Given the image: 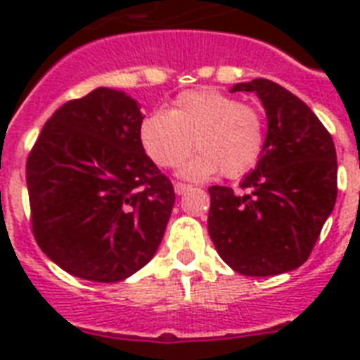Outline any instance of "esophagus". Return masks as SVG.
<instances>
[{
    "mask_svg": "<svg viewBox=\"0 0 360 360\" xmlns=\"http://www.w3.org/2000/svg\"><path fill=\"white\" fill-rule=\"evenodd\" d=\"M174 188H175V192H177V194H185L186 191H191L192 186L186 185V183H179V181H177V183L174 185Z\"/></svg>",
    "mask_w": 360,
    "mask_h": 360,
    "instance_id": "esophagus-1",
    "label": "esophagus"
}]
</instances>
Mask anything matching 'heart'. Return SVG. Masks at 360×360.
<instances>
[{
	"mask_svg": "<svg viewBox=\"0 0 360 360\" xmlns=\"http://www.w3.org/2000/svg\"><path fill=\"white\" fill-rule=\"evenodd\" d=\"M147 155L164 168L177 166L194 147L196 157L183 168L192 179L214 174L240 177L257 164L265 143L259 110L214 89L181 93L172 110H157L140 127Z\"/></svg>",
	"mask_w": 360,
	"mask_h": 360,
	"instance_id": "obj_1",
	"label": "heart"
}]
</instances>
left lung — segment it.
<instances>
[{
  "label": "left lung",
  "instance_id": "8db88e82",
  "mask_svg": "<svg viewBox=\"0 0 360 360\" xmlns=\"http://www.w3.org/2000/svg\"><path fill=\"white\" fill-rule=\"evenodd\" d=\"M267 114V138L254 172L240 183L209 188V236L220 257L246 276L301 267L314 250L336 194V149L329 130L301 98L265 78L237 84Z\"/></svg>",
  "mask_w": 360,
  "mask_h": 360
}]
</instances>
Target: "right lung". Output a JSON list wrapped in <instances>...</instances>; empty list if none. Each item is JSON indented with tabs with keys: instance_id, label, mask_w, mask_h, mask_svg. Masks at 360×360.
<instances>
[{
	"instance_id": "1",
	"label": "right lung",
	"mask_w": 360,
	"mask_h": 360,
	"mask_svg": "<svg viewBox=\"0 0 360 360\" xmlns=\"http://www.w3.org/2000/svg\"><path fill=\"white\" fill-rule=\"evenodd\" d=\"M141 121L134 98L98 87L59 106L30 151L33 236L78 278L124 280L162 240L175 192L143 151Z\"/></svg>"
}]
</instances>
